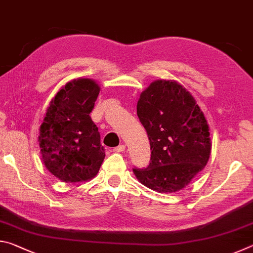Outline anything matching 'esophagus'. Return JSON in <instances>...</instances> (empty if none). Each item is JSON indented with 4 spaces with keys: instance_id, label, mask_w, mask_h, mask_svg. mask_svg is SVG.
Here are the masks:
<instances>
[{
    "instance_id": "34e87169",
    "label": "esophagus",
    "mask_w": 253,
    "mask_h": 253,
    "mask_svg": "<svg viewBox=\"0 0 253 253\" xmlns=\"http://www.w3.org/2000/svg\"><path fill=\"white\" fill-rule=\"evenodd\" d=\"M126 149V146L125 145H119V146H117V147H115L114 148V151L115 152H118V153H121V152H124Z\"/></svg>"
}]
</instances>
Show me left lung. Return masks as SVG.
<instances>
[{
  "mask_svg": "<svg viewBox=\"0 0 253 253\" xmlns=\"http://www.w3.org/2000/svg\"><path fill=\"white\" fill-rule=\"evenodd\" d=\"M137 116L152 151L146 169H132L137 179L160 193L182 190L204 169L211 154L203 111L182 84L156 80L140 93Z\"/></svg>",
  "mask_w": 253,
  "mask_h": 253,
  "instance_id": "left-lung-1",
  "label": "left lung"
}]
</instances>
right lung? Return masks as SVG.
I'll use <instances>...</instances> for the list:
<instances>
[{"instance_id": "obj_1", "label": "right lung", "mask_w": 253, "mask_h": 253, "mask_svg": "<svg viewBox=\"0 0 253 253\" xmlns=\"http://www.w3.org/2000/svg\"><path fill=\"white\" fill-rule=\"evenodd\" d=\"M99 91L92 79H75L60 89L46 109L39 135L42 161L62 182L91 179L104 162L100 134L90 117Z\"/></svg>"}]
</instances>
